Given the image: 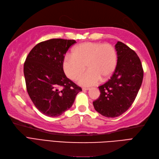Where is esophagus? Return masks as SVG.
<instances>
[{
	"mask_svg": "<svg viewBox=\"0 0 159 159\" xmlns=\"http://www.w3.org/2000/svg\"><path fill=\"white\" fill-rule=\"evenodd\" d=\"M82 90H83L84 91H85V90H90V89H89V88H83Z\"/></svg>",
	"mask_w": 159,
	"mask_h": 159,
	"instance_id": "1",
	"label": "esophagus"
}]
</instances>
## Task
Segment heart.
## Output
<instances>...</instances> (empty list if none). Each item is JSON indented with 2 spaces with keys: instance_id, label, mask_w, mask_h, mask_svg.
<instances>
[{
  "instance_id": "heart-1",
  "label": "heart",
  "mask_w": 159,
  "mask_h": 159,
  "mask_svg": "<svg viewBox=\"0 0 159 159\" xmlns=\"http://www.w3.org/2000/svg\"><path fill=\"white\" fill-rule=\"evenodd\" d=\"M117 53L109 43L84 42L73 48L71 55H66L62 61V69L69 79L76 80L85 65L88 71L81 76L78 82L84 86L95 85L101 79L105 80L114 73L117 65Z\"/></svg>"
}]
</instances>
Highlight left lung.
Returning a JSON list of instances; mask_svg holds the SVG:
<instances>
[{
    "instance_id": "left-lung-1",
    "label": "left lung",
    "mask_w": 159,
    "mask_h": 159,
    "mask_svg": "<svg viewBox=\"0 0 159 159\" xmlns=\"http://www.w3.org/2000/svg\"><path fill=\"white\" fill-rule=\"evenodd\" d=\"M118 61L115 71L107 82L98 87L100 96L93 101L95 110L107 118H116L127 111L142 86L143 70L139 56L127 45H115Z\"/></svg>"
}]
</instances>
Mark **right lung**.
I'll return each mask as SVG.
<instances>
[{
    "mask_svg": "<svg viewBox=\"0 0 159 159\" xmlns=\"http://www.w3.org/2000/svg\"><path fill=\"white\" fill-rule=\"evenodd\" d=\"M75 40L52 39L32 49L24 65L26 90L34 106L57 117L72 106L82 89L66 77L62 61Z\"/></svg>",
    "mask_w": 159,
    "mask_h": 159,
    "instance_id": "obj_1",
    "label": "right lung"
}]
</instances>
